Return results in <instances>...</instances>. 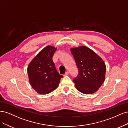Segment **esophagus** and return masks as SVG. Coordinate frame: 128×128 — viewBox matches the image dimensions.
I'll return each mask as SVG.
<instances>
[{"label": "esophagus", "mask_w": 128, "mask_h": 128, "mask_svg": "<svg viewBox=\"0 0 128 128\" xmlns=\"http://www.w3.org/2000/svg\"><path fill=\"white\" fill-rule=\"evenodd\" d=\"M68 74H69V72H68V71H67V72H65V73L64 74V76H68Z\"/></svg>", "instance_id": "1"}]
</instances>
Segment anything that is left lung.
<instances>
[{"label":"left lung","instance_id":"8db88e82","mask_svg":"<svg viewBox=\"0 0 128 128\" xmlns=\"http://www.w3.org/2000/svg\"><path fill=\"white\" fill-rule=\"evenodd\" d=\"M71 52L79 72L73 80L76 89L84 94L96 92L105 79L106 68L104 62L86 46L72 48Z\"/></svg>","mask_w":128,"mask_h":128}]
</instances>
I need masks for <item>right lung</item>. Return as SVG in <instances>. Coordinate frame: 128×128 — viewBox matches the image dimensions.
<instances>
[{"label": "right lung", "mask_w": 128, "mask_h": 128, "mask_svg": "<svg viewBox=\"0 0 128 128\" xmlns=\"http://www.w3.org/2000/svg\"><path fill=\"white\" fill-rule=\"evenodd\" d=\"M57 47L47 46L42 49L28 66L29 82L38 94H46L55 90L59 85L60 78L57 71L52 56Z\"/></svg>", "instance_id": "right-lung-1"}]
</instances>
